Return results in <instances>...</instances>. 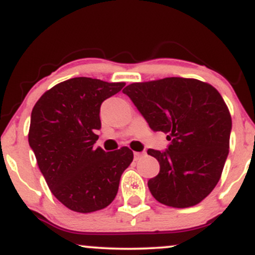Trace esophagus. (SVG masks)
<instances>
[{"instance_id": "obj_1", "label": "esophagus", "mask_w": 255, "mask_h": 255, "mask_svg": "<svg viewBox=\"0 0 255 255\" xmlns=\"http://www.w3.org/2000/svg\"><path fill=\"white\" fill-rule=\"evenodd\" d=\"M143 155H145L144 151H135V153H133V156H135V160L141 159Z\"/></svg>"}]
</instances>
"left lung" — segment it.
<instances>
[{"mask_svg": "<svg viewBox=\"0 0 255 255\" xmlns=\"http://www.w3.org/2000/svg\"><path fill=\"white\" fill-rule=\"evenodd\" d=\"M130 97L151 130L168 133V149H148L160 164L151 195L174 208L195 206L219 182L229 154L231 116L216 88L194 78L132 83Z\"/></svg>", "mask_w": 255, "mask_h": 255, "instance_id": "left-lung-1", "label": "left lung"}]
</instances>
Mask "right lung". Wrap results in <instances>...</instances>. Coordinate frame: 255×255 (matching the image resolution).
I'll use <instances>...</instances> for the list:
<instances>
[{"label":"right lung","mask_w":255,"mask_h":255,"mask_svg":"<svg viewBox=\"0 0 255 255\" xmlns=\"http://www.w3.org/2000/svg\"><path fill=\"white\" fill-rule=\"evenodd\" d=\"M124 85L77 77L45 91L33 107L28 143L50 191L68 210L91 213L107 207L132 162L128 147H94L101 104Z\"/></svg>","instance_id":"1"}]
</instances>
